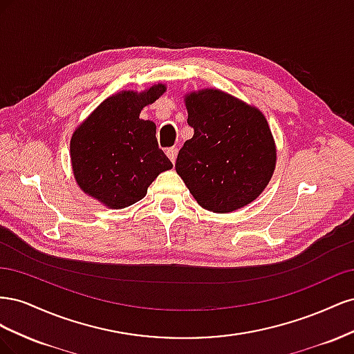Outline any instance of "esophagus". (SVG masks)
I'll return each instance as SVG.
<instances>
[{"mask_svg":"<svg viewBox=\"0 0 354 354\" xmlns=\"http://www.w3.org/2000/svg\"><path fill=\"white\" fill-rule=\"evenodd\" d=\"M177 152H178L177 147H169V149H167V156L169 158V160H171V162H173V164L176 162Z\"/></svg>","mask_w":354,"mask_h":354,"instance_id":"34e87169","label":"esophagus"}]
</instances>
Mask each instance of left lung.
I'll list each match as a JSON object with an SVG mask.
<instances>
[{
    "label": "left lung",
    "mask_w": 354,
    "mask_h": 354,
    "mask_svg": "<svg viewBox=\"0 0 354 354\" xmlns=\"http://www.w3.org/2000/svg\"><path fill=\"white\" fill-rule=\"evenodd\" d=\"M194 137L176 171L202 208L230 212L259 196L274 171L276 147L264 115L218 90L186 97Z\"/></svg>",
    "instance_id": "8db88e82"
}]
</instances>
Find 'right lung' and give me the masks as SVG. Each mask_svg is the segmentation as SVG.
Returning <instances> with one entry per match:
<instances>
[{"label":"right lung","instance_id":"obj_1","mask_svg":"<svg viewBox=\"0 0 354 354\" xmlns=\"http://www.w3.org/2000/svg\"><path fill=\"white\" fill-rule=\"evenodd\" d=\"M164 91L159 84L140 94L112 95L77 128L71 140V160L85 194L111 208H125L146 196L159 173L173 168L158 146L156 125L140 120L145 106Z\"/></svg>","mask_w":354,"mask_h":354}]
</instances>
